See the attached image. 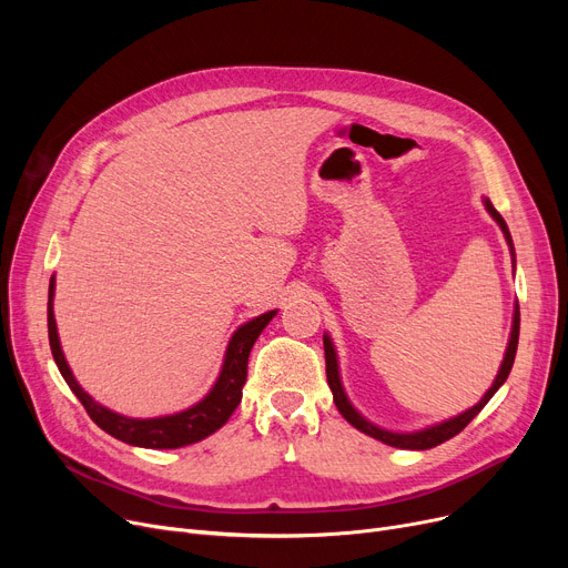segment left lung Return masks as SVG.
<instances>
[{"label":"left lung","mask_w":568,"mask_h":568,"mask_svg":"<svg viewBox=\"0 0 568 568\" xmlns=\"http://www.w3.org/2000/svg\"><path fill=\"white\" fill-rule=\"evenodd\" d=\"M486 209L490 212V216L499 223V227H501V232H504V236H506V242H509V246L514 248L509 227H506L504 219L499 216L497 209L490 204V200H486ZM518 334H520V308L516 306L511 341H509V347H506L501 368H499V373H497V377H495V384L488 389V394H486L479 403H476L471 409H467V412L454 416V419H449V422L430 426V428L419 430V433H389V430H382V428L373 426L371 422H366L364 416L349 405V400H347V396H345V392H343L341 375H338V362H336V349H334L329 336H324L326 382H329V389H332V394H334V403H336L338 412L345 416V419H347L356 430H362V433H366V435H371V437H375V439H379V442H384V444H389V446H396V449H416V452H424V449H433V446H437V444H442V442H446V439L456 437V435L474 419V416L486 407V403L495 396V392L499 389V386L506 382V377H509V373H511V366H514V359H516V349H518Z\"/></svg>","instance_id":"8db88e82"}]
</instances>
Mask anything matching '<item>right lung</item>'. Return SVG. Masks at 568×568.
<instances>
[{
    "label": "right lung",
    "instance_id": "obj_1",
    "mask_svg": "<svg viewBox=\"0 0 568 568\" xmlns=\"http://www.w3.org/2000/svg\"><path fill=\"white\" fill-rule=\"evenodd\" d=\"M52 296H54V276L50 278V290H48V338H50V349L59 373H62V377L71 386V392L78 396V400L82 403V407L87 409L89 416H92V422L99 428H103L108 435L122 439L126 444L142 446V449H179V446L195 444L216 433L230 419L236 405L242 403V386L248 373V354L264 326L276 315V311H268L251 320L248 324L239 326L227 345L221 377L216 379L214 389L209 392L197 405L172 416H159V419H129V416L114 414L103 405H99L97 400H92V396H87L82 392V386L75 382L64 359V352L59 347L57 324L52 313Z\"/></svg>",
    "mask_w": 568,
    "mask_h": 568
}]
</instances>
